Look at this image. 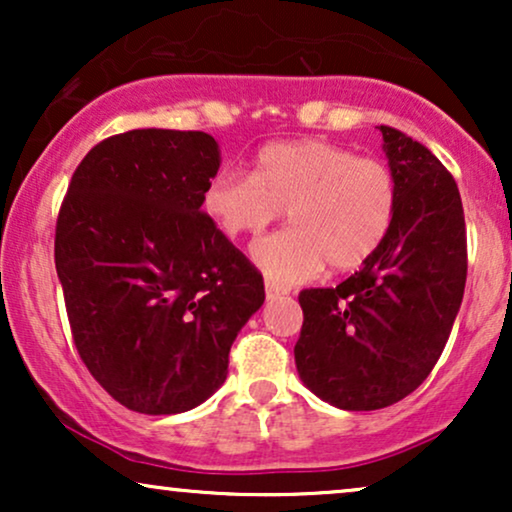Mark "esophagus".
Masks as SVG:
<instances>
[{"mask_svg":"<svg viewBox=\"0 0 512 512\" xmlns=\"http://www.w3.org/2000/svg\"><path fill=\"white\" fill-rule=\"evenodd\" d=\"M286 293H289V289H286V286H279V284H275V282H265V298L268 300H275V298H282V296H286Z\"/></svg>","mask_w":512,"mask_h":512,"instance_id":"34e87169","label":"esophagus"}]
</instances>
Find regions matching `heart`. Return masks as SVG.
I'll return each instance as SVG.
<instances>
[{
	"mask_svg": "<svg viewBox=\"0 0 512 512\" xmlns=\"http://www.w3.org/2000/svg\"><path fill=\"white\" fill-rule=\"evenodd\" d=\"M205 212L230 237L261 235L286 209L291 228L251 251L279 286L359 268L396 221L398 188L382 160L359 158L321 139H293L258 151L254 174L226 167L205 188Z\"/></svg>",
	"mask_w": 512,
	"mask_h": 512,
	"instance_id": "obj_1",
	"label": "heart"
}]
</instances>
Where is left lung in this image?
I'll return each instance as SVG.
<instances>
[{"label": "left lung", "mask_w": 512, "mask_h": 512, "mask_svg": "<svg viewBox=\"0 0 512 512\" xmlns=\"http://www.w3.org/2000/svg\"><path fill=\"white\" fill-rule=\"evenodd\" d=\"M396 179L391 233L335 289L300 291V380L340 410H380L412 394L443 354L466 286L457 181L424 144L380 125Z\"/></svg>", "instance_id": "8db88e82"}]
</instances>
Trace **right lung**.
<instances>
[{"instance_id":"obj_1","label":"right lung","mask_w":512,"mask_h":512,"mask_svg":"<svg viewBox=\"0 0 512 512\" xmlns=\"http://www.w3.org/2000/svg\"><path fill=\"white\" fill-rule=\"evenodd\" d=\"M221 165L198 130H130L76 167L55 223L74 345L111 398L177 415L226 382L263 277L202 212Z\"/></svg>"}]
</instances>
